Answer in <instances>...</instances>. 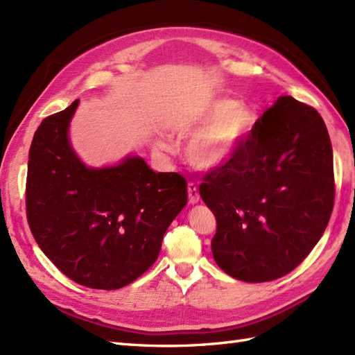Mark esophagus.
Instances as JSON below:
<instances>
[{
	"label": "esophagus",
	"instance_id": "1",
	"mask_svg": "<svg viewBox=\"0 0 355 355\" xmlns=\"http://www.w3.org/2000/svg\"><path fill=\"white\" fill-rule=\"evenodd\" d=\"M187 193H189V202L190 204H198L199 202V192H198V187L193 183H189Z\"/></svg>",
	"mask_w": 355,
	"mask_h": 355
}]
</instances>
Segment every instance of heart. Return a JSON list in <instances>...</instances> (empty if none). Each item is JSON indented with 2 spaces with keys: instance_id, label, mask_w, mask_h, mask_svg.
Here are the masks:
<instances>
[{
  "instance_id": "1",
  "label": "heart",
  "mask_w": 355,
  "mask_h": 355,
  "mask_svg": "<svg viewBox=\"0 0 355 355\" xmlns=\"http://www.w3.org/2000/svg\"><path fill=\"white\" fill-rule=\"evenodd\" d=\"M257 123L248 105L231 98H210L198 109L193 124L201 127L190 136L184 154L190 165L214 169L230 162L248 141ZM165 148L162 142L157 144Z\"/></svg>"
}]
</instances>
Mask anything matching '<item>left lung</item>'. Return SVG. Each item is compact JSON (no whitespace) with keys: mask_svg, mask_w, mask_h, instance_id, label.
Segmentation results:
<instances>
[{"mask_svg":"<svg viewBox=\"0 0 355 355\" xmlns=\"http://www.w3.org/2000/svg\"><path fill=\"white\" fill-rule=\"evenodd\" d=\"M199 186L216 216V264L259 284L293 271L312 252L334 204L333 150L312 106L280 96L252 136Z\"/></svg>","mask_w":355,"mask_h":355,"instance_id":"1","label":"left lung"}]
</instances>
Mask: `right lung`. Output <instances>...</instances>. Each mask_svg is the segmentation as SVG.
Here are the masks:
<instances>
[{"label":"right lung","mask_w":355,"mask_h":355,"mask_svg":"<svg viewBox=\"0 0 355 355\" xmlns=\"http://www.w3.org/2000/svg\"><path fill=\"white\" fill-rule=\"evenodd\" d=\"M78 105L44 118L34 133L26 217L39 248L69 279L118 289L157 259L163 235L187 204V183L177 172L151 171L139 156L87 166L69 138Z\"/></svg>","instance_id":"add662e5"}]
</instances>
